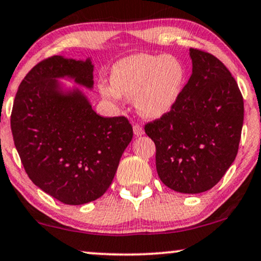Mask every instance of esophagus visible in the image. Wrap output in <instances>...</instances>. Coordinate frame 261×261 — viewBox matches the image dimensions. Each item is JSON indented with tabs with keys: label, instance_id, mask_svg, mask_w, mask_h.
Returning <instances> with one entry per match:
<instances>
[{
	"label": "esophagus",
	"instance_id": "obj_1",
	"mask_svg": "<svg viewBox=\"0 0 261 261\" xmlns=\"http://www.w3.org/2000/svg\"><path fill=\"white\" fill-rule=\"evenodd\" d=\"M133 132L137 137H140L144 134V128L140 124H134L133 125Z\"/></svg>",
	"mask_w": 261,
	"mask_h": 261
}]
</instances>
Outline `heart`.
Instances as JSON below:
<instances>
[{
	"label": "heart",
	"instance_id": "1",
	"mask_svg": "<svg viewBox=\"0 0 261 261\" xmlns=\"http://www.w3.org/2000/svg\"><path fill=\"white\" fill-rule=\"evenodd\" d=\"M110 84L99 83L105 99L115 102L121 95L134 99L143 117L160 118L178 101L185 85V67L173 57L133 54L112 65Z\"/></svg>",
	"mask_w": 261,
	"mask_h": 261
}]
</instances>
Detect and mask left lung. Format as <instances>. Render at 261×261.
<instances>
[{
	"label": "left lung",
	"instance_id": "obj_1",
	"mask_svg": "<svg viewBox=\"0 0 261 261\" xmlns=\"http://www.w3.org/2000/svg\"><path fill=\"white\" fill-rule=\"evenodd\" d=\"M192 73L168 114L145 124L161 181L181 194L208 191L236 159L243 98L218 58L190 48Z\"/></svg>",
	"mask_w": 261,
	"mask_h": 261
}]
</instances>
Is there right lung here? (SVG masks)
I'll return each instance as SVG.
<instances>
[{
	"instance_id": "obj_1",
	"label": "right lung",
	"mask_w": 261,
	"mask_h": 261,
	"mask_svg": "<svg viewBox=\"0 0 261 261\" xmlns=\"http://www.w3.org/2000/svg\"><path fill=\"white\" fill-rule=\"evenodd\" d=\"M93 70L91 58H47L24 77L13 104L12 134L25 172L65 204H85L104 195L133 138L127 118L96 115L79 88L64 91L58 81L71 79L92 89Z\"/></svg>"
}]
</instances>
